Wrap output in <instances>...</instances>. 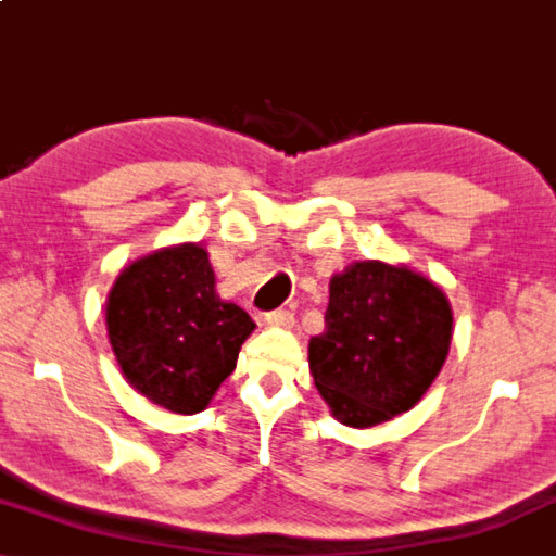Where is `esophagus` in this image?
<instances>
[{
    "mask_svg": "<svg viewBox=\"0 0 556 556\" xmlns=\"http://www.w3.org/2000/svg\"><path fill=\"white\" fill-rule=\"evenodd\" d=\"M266 323L268 326H278V328H290L295 323V315L286 311V307H278V311L266 313Z\"/></svg>",
    "mask_w": 556,
    "mask_h": 556,
    "instance_id": "obj_1",
    "label": "esophagus"
}]
</instances>
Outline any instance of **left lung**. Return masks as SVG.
I'll return each mask as SVG.
<instances>
[{
  "mask_svg": "<svg viewBox=\"0 0 556 556\" xmlns=\"http://www.w3.org/2000/svg\"><path fill=\"white\" fill-rule=\"evenodd\" d=\"M452 311L409 268L365 261L330 280L326 332L311 340V372L343 425L370 427L407 413L445 365Z\"/></svg>",
  "mask_w": 556,
  "mask_h": 556,
  "instance_id": "8db88e82",
  "label": "left lung"
}]
</instances>
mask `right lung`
<instances>
[{
  "mask_svg": "<svg viewBox=\"0 0 556 556\" xmlns=\"http://www.w3.org/2000/svg\"><path fill=\"white\" fill-rule=\"evenodd\" d=\"M106 328L126 380L170 413H201L233 372L255 323L216 295L201 245L166 249L126 268L111 288Z\"/></svg>",
  "mask_w": 556,
  "mask_h": 556,
  "instance_id": "obj_1",
  "label": "right lung"
}]
</instances>
